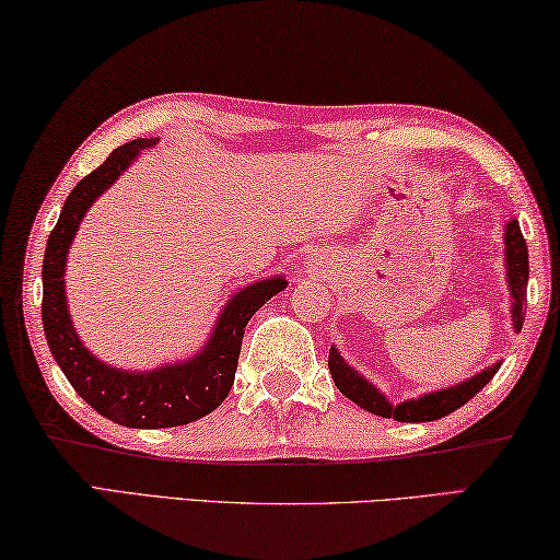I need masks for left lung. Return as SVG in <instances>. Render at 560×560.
I'll return each instance as SVG.
<instances>
[{
  "mask_svg": "<svg viewBox=\"0 0 560 560\" xmlns=\"http://www.w3.org/2000/svg\"><path fill=\"white\" fill-rule=\"evenodd\" d=\"M503 243H506V278L511 290V319H513V332H521L526 317V285H528V247L524 235H521L518 220H509L506 233H503ZM329 374L347 399H352L357 407H362L372 415L384 419H397V421H434L446 415H452L454 409L464 407L474 394H479L487 384L493 380V374L499 372L501 362L487 366L474 377L464 380L454 387L439 389L421 394L417 399H407L401 405H392L384 394L374 387L370 380H364L354 366L342 360V354L337 352V347L329 350Z\"/></svg>",
  "mask_w": 560,
  "mask_h": 560,
  "instance_id": "left-lung-1",
  "label": "left lung"
}]
</instances>
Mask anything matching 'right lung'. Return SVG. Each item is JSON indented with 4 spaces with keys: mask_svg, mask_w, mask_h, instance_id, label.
I'll return each instance as SVG.
<instances>
[{
    "mask_svg": "<svg viewBox=\"0 0 560 560\" xmlns=\"http://www.w3.org/2000/svg\"><path fill=\"white\" fill-rule=\"evenodd\" d=\"M155 141L159 139L128 141L73 186L49 235L42 265V323L54 360L86 405L94 407L101 417L131 429L190 424L223 405L235 380L247 319L288 285L285 278H268L235 292L225 302L203 350L186 362L128 372L101 362L86 350L73 329L67 292H63L69 245L91 203L114 186L118 176L136 161V155L151 149Z\"/></svg>",
    "mask_w": 560,
    "mask_h": 560,
    "instance_id": "right-lung-1",
    "label": "right lung"
}]
</instances>
